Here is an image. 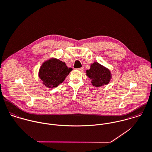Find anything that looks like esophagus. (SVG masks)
I'll return each instance as SVG.
<instances>
[{"instance_id": "34e87169", "label": "esophagus", "mask_w": 152, "mask_h": 152, "mask_svg": "<svg viewBox=\"0 0 152 152\" xmlns=\"http://www.w3.org/2000/svg\"><path fill=\"white\" fill-rule=\"evenodd\" d=\"M77 70H78V71H83L84 70V68L83 67H81V68H78V69H77Z\"/></svg>"}]
</instances>
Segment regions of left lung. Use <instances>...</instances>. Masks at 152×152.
<instances>
[{
    "label": "left lung",
    "mask_w": 152,
    "mask_h": 152,
    "mask_svg": "<svg viewBox=\"0 0 152 152\" xmlns=\"http://www.w3.org/2000/svg\"><path fill=\"white\" fill-rule=\"evenodd\" d=\"M87 76L91 80V83L96 87H100L107 85L110 81L111 74L106 67L94 62L90 66V69L86 71Z\"/></svg>",
    "instance_id": "8db88e82"
}]
</instances>
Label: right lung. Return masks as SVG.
I'll return each instance as SVG.
<instances>
[{
  "mask_svg": "<svg viewBox=\"0 0 152 152\" xmlns=\"http://www.w3.org/2000/svg\"><path fill=\"white\" fill-rule=\"evenodd\" d=\"M72 70L64 62L56 58H51L42 64L38 76L43 81L44 85L53 88L61 84Z\"/></svg>",
  "mask_w": 152,
  "mask_h": 152,
  "instance_id": "1",
  "label": "right lung"
}]
</instances>
